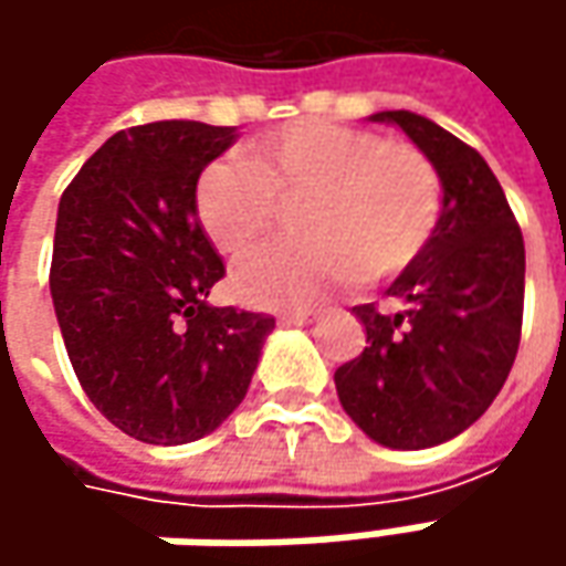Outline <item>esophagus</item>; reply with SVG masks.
Returning a JSON list of instances; mask_svg holds the SVG:
<instances>
[{"label":"esophagus","instance_id":"1","mask_svg":"<svg viewBox=\"0 0 566 566\" xmlns=\"http://www.w3.org/2000/svg\"><path fill=\"white\" fill-rule=\"evenodd\" d=\"M315 315L312 312H283L280 315V324H286V327H305V324H312Z\"/></svg>","mask_w":566,"mask_h":566}]
</instances>
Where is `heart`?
<instances>
[{
  "mask_svg": "<svg viewBox=\"0 0 566 566\" xmlns=\"http://www.w3.org/2000/svg\"><path fill=\"white\" fill-rule=\"evenodd\" d=\"M298 207L302 242L268 245L232 268V293L254 308L315 305L353 280H394L431 245L444 186L412 144L327 119L254 138L249 164L217 157L195 182V217L220 251L264 239L280 207Z\"/></svg>",
  "mask_w": 566,
  "mask_h": 566,
  "instance_id": "obj_1",
  "label": "heart"
}]
</instances>
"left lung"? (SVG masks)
<instances>
[{"instance_id":"obj_1","label":"left lung","mask_w":566,"mask_h":566,"mask_svg":"<svg viewBox=\"0 0 566 566\" xmlns=\"http://www.w3.org/2000/svg\"><path fill=\"white\" fill-rule=\"evenodd\" d=\"M390 122L434 164L444 186L441 223L422 261L387 295L397 312L356 305L365 349L339 365L337 397L361 431L394 450L438 447L467 431L511 375L520 327L526 249L491 166L438 122L409 109Z\"/></svg>"}]
</instances>
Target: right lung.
<instances>
[{"label": "right lung", "mask_w": 566, "mask_h": 566, "mask_svg": "<svg viewBox=\"0 0 566 566\" xmlns=\"http://www.w3.org/2000/svg\"><path fill=\"white\" fill-rule=\"evenodd\" d=\"M232 125L116 132L62 191L50 293L84 394L144 444L198 441L245 400L271 315L207 302L227 273L195 217V182Z\"/></svg>", "instance_id": "right-lung-1"}]
</instances>
